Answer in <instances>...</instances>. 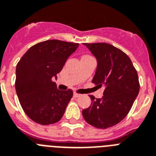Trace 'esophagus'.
I'll return each mask as SVG.
<instances>
[{"instance_id":"1","label":"esophagus","mask_w":156,"mask_h":156,"mask_svg":"<svg viewBox=\"0 0 156 156\" xmlns=\"http://www.w3.org/2000/svg\"><path fill=\"white\" fill-rule=\"evenodd\" d=\"M81 94H77V93H74V98H78V97H80Z\"/></svg>"}]
</instances>
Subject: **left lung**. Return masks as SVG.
Wrapping results in <instances>:
<instances>
[{"mask_svg":"<svg viewBox=\"0 0 156 156\" xmlns=\"http://www.w3.org/2000/svg\"><path fill=\"white\" fill-rule=\"evenodd\" d=\"M97 60L92 82L105 87L102 98L90 95L91 105L82 111L91 126L106 129L121 122L131 110L140 92L138 74L131 59L107 43H83Z\"/></svg>","mask_w":156,"mask_h":156,"instance_id":"obj_1","label":"left lung"}]
</instances>
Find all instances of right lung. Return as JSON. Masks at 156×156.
I'll return each instance as SVG.
<instances>
[{
    "mask_svg": "<svg viewBox=\"0 0 156 156\" xmlns=\"http://www.w3.org/2000/svg\"><path fill=\"white\" fill-rule=\"evenodd\" d=\"M78 43L48 40L30 47L17 63L15 88L28 117L41 125L62 119L73 91L59 90L57 78L66 62L78 49Z\"/></svg>",
    "mask_w": 156,
    "mask_h": 156,
    "instance_id": "1",
    "label": "right lung"
}]
</instances>
